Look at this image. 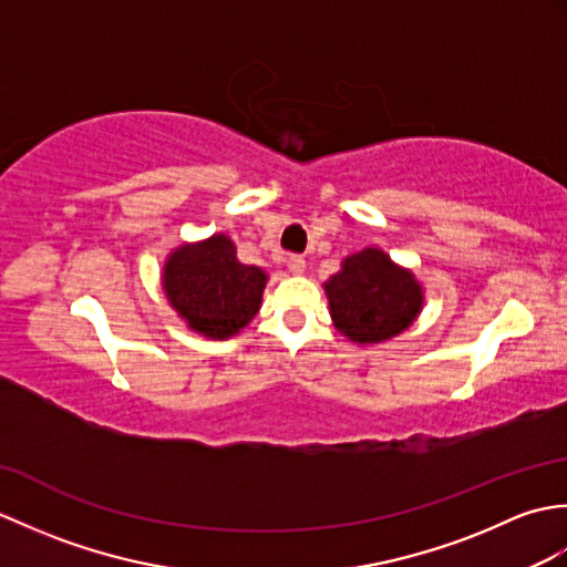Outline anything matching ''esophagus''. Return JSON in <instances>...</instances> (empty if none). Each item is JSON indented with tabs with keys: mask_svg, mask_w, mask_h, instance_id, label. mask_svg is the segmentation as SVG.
<instances>
[{
	"mask_svg": "<svg viewBox=\"0 0 567 567\" xmlns=\"http://www.w3.org/2000/svg\"><path fill=\"white\" fill-rule=\"evenodd\" d=\"M287 268H290L292 275H302L305 268H307V262H305L302 256H290V258H287Z\"/></svg>",
	"mask_w": 567,
	"mask_h": 567,
	"instance_id": "1",
	"label": "esophagus"
}]
</instances>
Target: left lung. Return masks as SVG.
<instances>
[{"mask_svg": "<svg viewBox=\"0 0 567 567\" xmlns=\"http://www.w3.org/2000/svg\"><path fill=\"white\" fill-rule=\"evenodd\" d=\"M336 329L358 343H380L404 331L421 309V287L378 248L346 258L327 282Z\"/></svg>", "mask_w": 567, "mask_h": 567, "instance_id": "left-lung-1", "label": "left lung"}]
</instances>
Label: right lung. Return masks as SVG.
Returning <instances> with one entry per match:
<instances>
[{
	"instance_id": "right-lung-1",
	"label": "right lung",
	"mask_w": 567,
	"mask_h": 567,
	"mask_svg": "<svg viewBox=\"0 0 567 567\" xmlns=\"http://www.w3.org/2000/svg\"><path fill=\"white\" fill-rule=\"evenodd\" d=\"M165 295L177 315L212 339H228L258 315L265 272L236 258L231 238L177 248L165 262Z\"/></svg>"
}]
</instances>
